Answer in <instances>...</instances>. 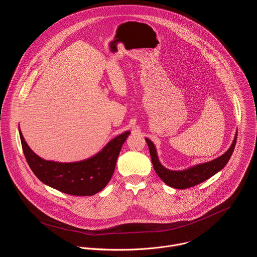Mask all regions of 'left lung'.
Instances as JSON below:
<instances>
[{"instance_id":"1","label":"left lung","mask_w":257,"mask_h":257,"mask_svg":"<svg viewBox=\"0 0 257 257\" xmlns=\"http://www.w3.org/2000/svg\"><path fill=\"white\" fill-rule=\"evenodd\" d=\"M149 150H150V155L153 163V167L155 169L156 173L158 176L168 185L176 189H185L194 185H197L203 181H206L207 179L211 178L214 176L216 173L221 171L228 161L230 160L232 154L235 149L236 141H237V134L235 135V138L233 140V143L231 147L227 150L225 154H223L222 156L218 157L217 159L206 162V163H201L197 164L195 166L189 167L185 170H179V171H174L165 168L159 161L158 156H157V151L156 147L154 145L149 139H145Z\"/></svg>"}]
</instances>
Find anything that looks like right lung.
I'll use <instances>...</instances> for the list:
<instances>
[{"mask_svg":"<svg viewBox=\"0 0 257 257\" xmlns=\"http://www.w3.org/2000/svg\"><path fill=\"white\" fill-rule=\"evenodd\" d=\"M131 132L112 139L93 157L72 163L40 158L29 148L19 128L26 161L35 176L44 184L71 195H93L103 189L112 177L117 157Z\"/></svg>","mask_w":257,"mask_h":257,"instance_id":"right-lung-1","label":"right lung"}]
</instances>
